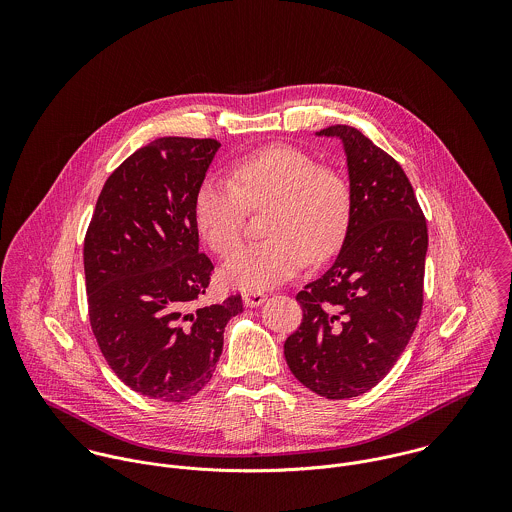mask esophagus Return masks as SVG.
<instances>
[{
  "label": "esophagus",
  "mask_w": 512,
  "mask_h": 512,
  "mask_svg": "<svg viewBox=\"0 0 512 512\" xmlns=\"http://www.w3.org/2000/svg\"><path fill=\"white\" fill-rule=\"evenodd\" d=\"M242 301L246 307H258L266 301V293L262 292H246L242 293Z\"/></svg>",
  "instance_id": "obj_1"
}]
</instances>
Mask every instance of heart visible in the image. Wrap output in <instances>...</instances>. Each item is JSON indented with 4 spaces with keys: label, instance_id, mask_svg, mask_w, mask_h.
<instances>
[{
    "label": "heart",
    "instance_id": "b5f03b06",
    "mask_svg": "<svg viewBox=\"0 0 512 512\" xmlns=\"http://www.w3.org/2000/svg\"><path fill=\"white\" fill-rule=\"evenodd\" d=\"M248 207H270L268 240L238 248L222 266L224 284L260 292L297 274L307 258L323 262L343 244L351 215V185L292 146H270L240 157L232 183L207 177L195 195L193 217L209 248L226 256L244 230Z\"/></svg>",
    "mask_w": 512,
    "mask_h": 512
}]
</instances>
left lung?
Wrapping results in <instances>:
<instances>
[{"mask_svg":"<svg viewBox=\"0 0 512 512\" xmlns=\"http://www.w3.org/2000/svg\"><path fill=\"white\" fill-rule=\"evenodd\" d=\"M315 136L343 146L353 215L333 266L295 295L303 321L284 355L303 386L345 400L390 372L418 325L428 226L404 169L386 151L351 126Z\"/></svg>","mask_w":512,"mask_h":512,"instance_id":"obj_1","label":"left lung"}]
</instances>
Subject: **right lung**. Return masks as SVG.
<instances>
[{"label": "right lung", "mask_w": 512, "mask_h": 512, "mask_svg": "<svg viewBox=\"0 0 512 512\" xmlns=\"http://www.w3.org/2000/svg\"><path fill=\"white\" fill-rule=\"evenodd\" d=\"M220 144L161 138L104 183L84 238L92 333L116 376L142 396L185 402L213 378L240 295L201 303L213 262L193 203Z\"/></svg>", "instance_id": "obj_1"}]
</instances>
